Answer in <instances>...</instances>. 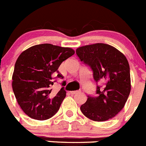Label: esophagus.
<instances>
[{"mask_svg":"<svg viewBox=\"0 0 146 146\" xmlns=\"http://www.w3.org/2000/svg\"><path fill=\"white\" fill-rule=\"evenodd\" d=\"M81 93V90H77V91H74V92H70L71 94H77Z\"/></svg>","mask_w":146,"mask_h":146,"instance_id":"34e87169","label":"esophagus"}]
</instances>
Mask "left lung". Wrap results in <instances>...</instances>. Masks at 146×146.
Segmentation results:
<instances>
[{"label": "left lung", "mask_w": 146, "mask_h": 146, "mask_svg": "<svg viewBox=\"0 0 146 146\" xmlns=\"http://www.w3.org/2000/svg\"><path fill=\"white\" fill-rule=\"evenodd\" d=\"M81 62L93 71L96 95L88 96L81 111L88 119L103 122L122 110L131 90L130 66L126 57L114 47L104 43L83 46L76 50Z\"/></svg>", "instance_id": "1"}]
</instances>
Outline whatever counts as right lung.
Returning a JSON list of instances; mask_svg holds the SVG:
<instances>
[{"label":"right lung","mask_w":146,"mask_h":146,"mask_svg":"<svg viewBox=\"0 0 146 146\" xmlns=\"http://www.w3.org/2000/svg\"><path fill=\"white\" fill-rule=\"evenodd\" d=\"M74 53L69 47L42 44L29 47L19 56L12 76V88L18 104L29 117L44 120L59 110L66 92L62 87L55 96L50 95L55 82L54 76L63 78L58 68Z\"/></svg>","instance_id":"add662e5"}]
</instances>
